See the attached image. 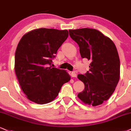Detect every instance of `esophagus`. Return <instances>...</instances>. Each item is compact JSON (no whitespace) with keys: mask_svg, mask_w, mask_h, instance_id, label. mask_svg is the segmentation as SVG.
<instances>
[{"mask_svg":"<svg viewBox=\"0 0 131 131\" xmlns=\"http://www.w3.org/2000/svg\"><path fill=\"white\" fill-rule=\"evenodd\" d=\"M71 77H72V78H75V77H77V74L75 72L72 71L71 73Z\"/></svg>","mask_w":131,"mask_h":131,"instance_id":"obj_1","label":"esophagus"}]
</instances>
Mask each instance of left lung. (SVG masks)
I'll use <instances>...</instances> for the list:
<instances>
[{
    "mask_svg": "<svg viewBox=\"0 0 131 131\" xmlns=\"http://www.w3.org/2000/svg\"><path fill=\"white\" fill-rule=\"evenodd\" d=\"M69 34L79 46L82 58L90 61L89 71L78 75L85 85L78 96L93 106L101 104L113 94L119 79L120 61L115 45L94 29L70 30Z\"/></svg>",
    "mask_w": 131,
    "mask_h": 131,
    "instance_id": "1",
    "label": "left lung"
}]
</instances>
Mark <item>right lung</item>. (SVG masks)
Here are the masks:
<instances>
[{"instance_id": "right-lung-1", "label": "right lung", "mask_w": 131, "mask_h": 131, "mask_svg": "<svg viewBox=\"0 0 131 131\" xmlns=\"http://www.w3.org/2000/svg\"><path fill=\"white\" fill-rule=\"evenodd\" d=\"M68 37L67 30L41 28L29 31L20 39L15 53V70L29 100L40 104L51 102L63 85L70 80L65 71L49 67Z\"/></svg>"}]
</instances>
